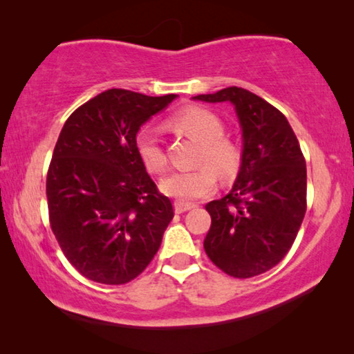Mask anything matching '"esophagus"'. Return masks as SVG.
Returning a JSON list of instances; mask_svg holds the SVG:
<instances>
[{
    "instance_id": "obj_1",
    "label": "esophagus",
    "mask_w": 354,
    "mask_h": 354,
    "mask_svg": "<svg viewBox=\"0 0 354 354\" xmlns=\"http://www.w3.org/2000/svg\"><path fill=\"white\" fill-rule=\"evenodd\" d=\"M174 207H176V212H177V214H182V212L193 209V207H195V205H192V203L176 201V205H174Z\"/></svg>"
}]
</instances>
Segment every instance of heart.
I'll return each instance as SVG.
<instances>
[{
  "label": "heart",
  "instance_id": "obj_1",
  "mask_svg": "<svg viewBox=\"0 0 354 354\" xmlns=\"http://www.w3.org/2000/svg\"><path fill=\"white\" fill-rule=\"evenodd\" d=\"M171 124L178 132L201 142L190 171L167 174L161 180V190L178 201H195L216 190L217 174L229 182L239 176L243 153L232 138L224 137L225 124L219 115L201 106H187L172 115ZM135 148L143 166L149 172H162L167 167V154L158 130L142 127L135 137Z\"/></svg>",
  "mask_w": 354,
  "mask_h": 354
}]
</instances>
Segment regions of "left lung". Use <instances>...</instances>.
Segmentation results:
<instances>
[{"label": "left lung", "mask_w": 354, "mask_h": 354, "mask_svg": "<svg viewBox=\"0 0 354 354\" xmlns=\"http://www.w3.org/2000/svg\"><path fill=\"white\" fill-rule=\"evenodd\" d=\"M230 101L243 130V162L229 195L206 205L211 229L205 251L222 272L250 279L285 258L306 212V161L277 108L239 86L198 95Z\"/></svg>", "instance_id": "8db88e82"}]
</instances>
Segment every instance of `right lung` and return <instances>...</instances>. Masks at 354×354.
<instances>
[{
  "mask_svg": "<svg viewBox=\"0 0 354 354\" xmlns=\"http://www.w3.org/2000/svg\"><path fill=\"white\" fill-rule=\"evenodd\" d=\"M177 95L111 88L66 120L46 174L50 225L77 272L104 285L127 283L147 269L174 217L140 161V125Z\"/></svg>",
  "mask_w": 354,
  "mask_h": 354,
  "instance_id": "add662e5",
  "label": "right lung"
}]
</instances>
